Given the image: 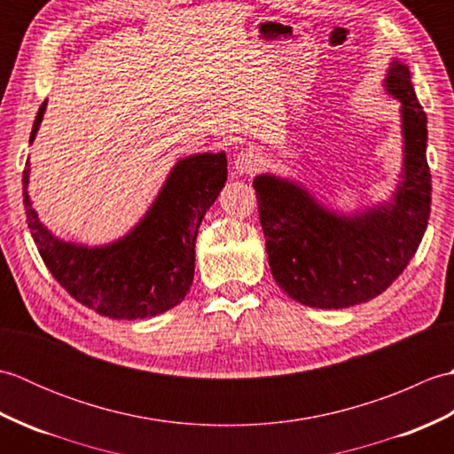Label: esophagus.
<instances>
[{
  "label": "esophagus",
  "mask_w": 454,
  "mask_h": 454,
  "mask_svg": "<svg viewBox=\"0 0 454 454\" xmlns=\"http://www.w3.org/2000/svg\"><path fill=\"white\" fill-rule=\"evenodd\" d=\"M259 163H262V156H259V152L254 148H244L234 160V169L244 176V173L255 171L259 168Z\"/></svg>",
  "instance_id": "1"
}]
</instances>
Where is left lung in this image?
I'll list each match as a JSON object with an SVG mask.
<instances>
[{
    "instance_id": "1",
    "label": "left lung",
    "mask_w": 454,
    "mask_h": 454,
    "mask_svg": "<svg viewBox=\"0 0 454 454\" xmlns=\"http://www.w3.org/2000/svg\"><path fill=\"white\" fill-rule=\"evenodd\" d=\"M384 90L400 101L403 138L400 183L384 205L347 216L293 179L271 173L254 179L273 278L304 306L330 310L372 301L402 275L426 234L427 117L406 64L390 62Z\"/></svg>"
}]
</instances>
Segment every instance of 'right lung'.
<instances>
[{
    "mask_svg": "<svg viewBox=\"0 0 454 454\" xmlns=\"http://www.w3.org/2000/svg\"><path fill=\"white\" fill-rule=\"evenodd\" d=\"M46 103L33 122V142ZM27 160L23 205L28 230L44 265L75 301L114 320H142L168 312L187 296L195 275V242L207 210L228 177L224 152L179 160L146 215L127 236L105 246H82L56 238L28 197Z\"/></svg>",
    "mask_w": 454,
    "mask_h": 454,
    "instance_id": "1",
    "label": "right lung"
}]
</instances>
